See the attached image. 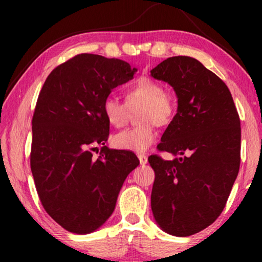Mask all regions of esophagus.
<instances>
[{
    "label": "esophagus",
    "instance_id": "1",
    "mask_svg": "<svg viewBox=\"0 0 262 262\" xmlns=\"http://www.w3.org/2000/svg\"><path fill=\"white\" fill-rule=\"evenodd\" d=\"M137 157H139V161L141 163V165H144V164L148 163V156L144 154H137Z\"/></svg>",
    "mask_w": 262,
    "mask_h": 262
}]
</instances>
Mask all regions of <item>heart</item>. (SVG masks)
I'll return each mask as SVG.
<instances>
[{
    "mask_svg": "<svg viewBox=\"0 0 262 262\" xmlns=\"http://www.w3.org/2000/svg\"><path fill=\"white\" fill-rule=\"evenodd\" d=\"M126 104L113 95L106 96L101 103V112L111 126L121 128L127 123L129 110L141 106L137 121L142 125L122 130L113 136L114 147L142 152L157 141V126L168 125L176 117L178 100L171 91L147 76L137 78L125 90Z\"/></svg>",
    "mask_w": 262,
    "mask_h": 262,
    "instance_id": "1",
    "label": "heart"
}]
</instances>
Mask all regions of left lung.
<instances>
[{"label":"left lung","mask_w":262,"mask_h":262,"mask_svg":"<svg viewBox=\"0 0 262 262\" xmlns=\"http://www.w3.org/2000/svg\"><path fill=\"white\" fill-rule=\"evenodd\" d=\"M150 74L178 98L157 147L178 157L148 158L152 214L165 232L187 237L214 223L227 205L241 165V120L225 83L196 59L168 57Z\"/></svg>","instance_id":"1"}]
</instances>
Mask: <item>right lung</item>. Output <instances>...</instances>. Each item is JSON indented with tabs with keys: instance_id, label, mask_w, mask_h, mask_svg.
Wrapping results in <instances>:
<instances>
[{
	"instance_id": "obj_1",
	"label": "right lung",
	"mask_w": 262,
	"mask_h": 262,
	"mask_svg": "<svg viewBox=\"0 0 262 262\" xmlns=\"http://www.w3.org/2000/svg\"><path fill=\"white\" fill-rule=\"evenodd\" d=\"M136 72L126 61L83 53L53 69L39 94L31 171L46 212L70 232L100 228L112 215L123 181L140 164L134 152L106 147L110 123L101 112L105 97Z\"/></svg>"
}]
</instances>
